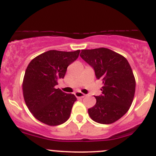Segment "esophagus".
<instances>
[{"label":"esophagus","mask_w":156,"mask_h":156,"mask_svg":"<svg viewBox=\"0 0 156 156\" xmlns=\"http://www.w3.org/2000/svg\"><path fill=\"white\" fill-rule=\"evenodd\" d=\"M75 95L77 98H84L85 97V94H83V93L80 92V91H77V92L75 93Z\"/></svg>","instance_id":"34e87169"}]
</instances>
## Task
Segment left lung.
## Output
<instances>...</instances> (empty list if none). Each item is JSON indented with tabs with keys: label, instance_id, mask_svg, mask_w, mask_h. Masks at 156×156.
<instances>
[{
	"label": "left lung",
	"instance_id": "left-lung-1",
	"mask_svg": "<svg viewBox=\"0 0 156 156\" xmlns=\"http://www.w3.org/2000/svg\"><path fill=\"white\" fill-rule=\"evenodd\" d=\"M80 56L103 84V94L95 97L97 103L88 109L90 117L97 123H114L128 111L134 97L136 81L128 61L105 48L81 50Z\"/></svg>",
	"mask_w": 156,
	"mask_h": 156
}]
</instances>
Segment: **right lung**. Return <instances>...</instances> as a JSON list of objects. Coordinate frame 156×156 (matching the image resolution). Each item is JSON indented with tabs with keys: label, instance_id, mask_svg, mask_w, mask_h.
<instances>
[{
	"label": "right lung",
	"instance_id": "add662e5",
	"mask_svg": "<svg viewBox=\"0 0 156 156\" xmlns=\"http://www.w3.org/2000/svg\"><path fill=\"white\" fill-rule=\"evenodd\" d=\"M79 53L80 50H48L28 65L23 81V97L32 115L42 123L56 126L69 119L77 98L55 86L64 78L67 67L76 60Z\"/></svg>",
	"mask_w": 156,
	"mask_h": 156
}]
</instances>
